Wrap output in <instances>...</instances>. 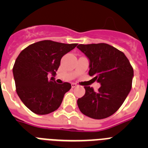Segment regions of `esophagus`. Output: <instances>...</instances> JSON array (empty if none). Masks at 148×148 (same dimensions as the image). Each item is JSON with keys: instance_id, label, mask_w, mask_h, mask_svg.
Listing matches in <instances>:
<instances>
[{"instance_id": "esophagus-1", "label": "esophagus", "mask_w": 148, "mask_h": 148, "mask_svg": "<svg viewBox=\"0 0 148 148\" xmlns=\"http://www.w3.org/2000/svg\"><path fill=\"white\" fill-rule=\"evenodd\" d=\"M71 86H72V87H73V88H75V87H76L78 85H77L76 84H75V83H72Z\"/></svg>"}]
</instances>
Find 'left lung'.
Returning a JSON list of instances; mask_svg holds the SVG:
<instances>
[{
    "label": "left lung",
    "mask_w": 148,
    "mask_h": 148,
    "mask_svg": "<svg viewBox=\"0 0 148 148\" xmlns=\"http://www.w3.org/2000/svg\"><path fill=\"white\" fill-rule=\"evenodd\" d=\"M89 59V75L100 83L97 92L84 87L85 94L77 101L83 114L95 119L108 118L121 106L130 92L133 69L125 55L108 44H79Z\"/></svg>",
    "instance_id": "left-lung-1"
}]
</instances>
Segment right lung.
<instances>
[{"mask_svg":"<svg viewBox=\"0 0 148 148\" xmlns=\"http://www.w3.org/2000/svg\"><path fill=\"white\" fill-rule=\"evenodd\" d=\"M76 46L45 40L21 52L13 66V76L18 96L32 112L46 115L59 108L71 84H57L55 76L61 58Z\"/></svg>","mask_w":148,"mask_h":148,"instance_id":"1","label":"right lung"}]
</instances>
